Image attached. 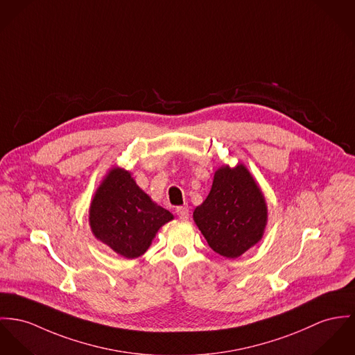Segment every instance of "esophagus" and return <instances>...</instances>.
Returning <instances> with one entry per match:
<instances>
[{"instance_id": "esophagus-1", "label": "esophagus", "mask_w": 355, "mask_h": 355, "mask_svg": "<svg viewBox=\"0 0 355 355\" xmlns=\"http://www.w3.org/2000/svg\"><path fill=\"white\" fill-rule=\"evenodd\" d=\"M175 214H177L178 218L185 220V218H189V208H188L187 205H184V207H177Z\"/></svg>"}]
</instances>
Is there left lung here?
Masks as SVG:
<instances>
[{"label":"left lung","instance_id":"1","mask_svg":"<svg viewBox=\"0 0 355 355\" xmlns=\"http://www.w3.org/2000/svg\"><path fill=\"white\" fill-rule=\"evenodd\" d=\"M209 247L225 258H238L258 243L268 221L263 194L243 164L215 173L212 189L193 212Z\"/></svg>","mask_w":355,"mask_h":355}]
</instances>
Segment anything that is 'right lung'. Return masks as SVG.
Listing matches in <instances>:
<instances>
[{"label": "right lung", "mask_w": 355, "mask_h": 355, "mask_svg": "<svg viewBox=\"0 0 355 355\" xmlns=\"http://www.w3.org/2000/svg\"><path fill=\"white\" fill-rule=\"evenodd\" d=\"M89 214L94 236L128 259L144 254L158 230L173 218L119 167L110 170L96 191Z\"/></svg>", "instance_id": "1"}]
</instances>
